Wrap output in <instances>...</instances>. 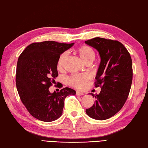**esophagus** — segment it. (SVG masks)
Listing matches in <instances>:
<instances>
[{
    "label": "esophagus",
    "mask_w": 148,
    "mask_h": 148,
    "mask_svg": "<svg viewBox=\"0 0 148 148\" xmlns=\"http://www.w3.org/2000/svg\"><path fill=\"white\" fill-rule=\"evenodd\" d=\"M76 95H83L84 93L82 92H80V91H76Z\"/></svg>",
    "instance_id": "34e87169"
}]
</instances>
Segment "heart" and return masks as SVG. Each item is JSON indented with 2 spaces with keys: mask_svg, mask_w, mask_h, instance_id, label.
<instances>
[{
  "mask_svg": "<svg viewBox=\"0 0 148 148\" xmlns=\"http://www.w3.org/2000/svg\"><path fill=\"white\" fill-rule=\"evenodd\" d=\"M76 53L79 55L80 58L85 63L93 62L95 56L94 49L90 46L86 45H83L77 47ZM66 57H67V53L66 52H64L60 55L57 62L58 69L60 70L63 68ZM91 79L92 76L88 73L74 74L67 78V83L69 85L74 88L83 89L87 86Z\"/></svg>",
  "mask_w": 148,
  "mask_h": 148,
  "instance_id": "1",
  "label": "heart"
}]
</instances>
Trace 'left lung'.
<instances>
[{"mask_svg": "<svg viewBox=\"0 0 148 148\" xmlns=\"http://www.w3.org/2000/svg\"><path fill=\"white\" fill-rule=\"evenodd\" d=\"M85 43L99 52L101 62L95 85L101 87L99 94H90L95 102L86 113L94 119H108L123 108L128 97L133 78L132 58L117 40L96 37Z\"/></svg>", "mask_w": 148, "mask_h": 148, "instance_id": "left-lung-1", "label": "left lung"}]
</instances>
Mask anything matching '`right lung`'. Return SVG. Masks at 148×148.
I'll return each instance as SVG.
<instances>
[{"label": "right lung", "mask_w": 148, "mask_h": 148, "mask_svg": "<svg viewBox=\"0 0 148 148\" xmlns=\"http://www.w3.org/2000/svg\"><path fill=\"white\" fill-rule=\"evenodd\" d=\"M72 43L54 41L33 43L28 45L18 58L16 85L22 103L37 119L51 122L62 116L64 101L76 91L69 87L51 93L49 87L58 76L57 62Z\"/></svg>", "instance_id": "obj_1"}]
</instances>
